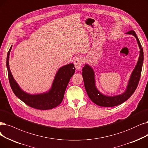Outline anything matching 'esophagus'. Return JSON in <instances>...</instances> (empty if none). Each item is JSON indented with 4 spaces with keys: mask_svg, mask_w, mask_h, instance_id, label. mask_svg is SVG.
I'll return each mask as SVG.
<instances>
[{
    "mask_svg": "<svg viewBox=\"0 0 148 148\" xmlns=\"http://www.w3.org/2000/svg\"><path fill=\"white\" fill-rule=\"evenodd\" d=\"M83 62H84V60H83L82 58H81V57L76 58L74 61L75 69H80Z\"/></svg>",
    "mask_w": 148,
    "mask_h": 148,
    "instance_id": "34e87169",
    "label": "esophagus"
}]
</instances>
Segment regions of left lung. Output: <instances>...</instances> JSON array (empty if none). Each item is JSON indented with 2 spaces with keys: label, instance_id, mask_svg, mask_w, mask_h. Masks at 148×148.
<instances>
[{
  "label": "left lung",
  "instance_id": "obj_1",
  "mask_svg": "<svg viewBox=\"0 0 148 148\" xmlns=\"http://www.w3.org/2000/svg\"><path fill=\"white\" fill-rule=\"evenodd\" d=\"M127 34L133 35L136 38L140 49V53L137 64L130 76L127 89L123 94L115 96H107L102 95L96 88L93 70L88 64H85L82 69L84 85L87 94H88L90 99L99 106L114 107L121 104L133 95L137 88L141 77L142 66H143V50L135 32L134 30H130Z\"/></svg>",
  "mask_w": 148,
  "mask_h": 148
}]
</instances>
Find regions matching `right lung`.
I'll list each match as a JSON object with an SVG mask.
<instances>
[{"label": "right lung", "mask_w": 148, "mask_h": 148, "mask_svg": "<svg viewBox=\"0 0 148 148\" xmlns=\"http://www.w3.org/2000/svg\"><path fill=\"white\" fill-rule=\"evenodd\" d=\"M12 47L7 53V67L9 82L14 95L27 106L38 110H49L58 106L62 102L69 80L75 73L74 64L70 63L59 69L55 77L52 88L48 92L31 95L26 93L19 88L11 73L8 60Z\"/></svg>", "instance_id": "1"}]
</instances>
